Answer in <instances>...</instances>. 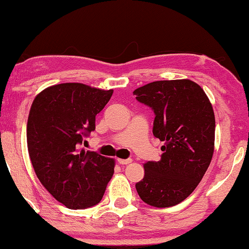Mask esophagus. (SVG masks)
Returning a JSON list of instances; mask_svg holds the SVG:
<instances>
[{
	"mask_svg": "<svg viewBox=\"0 0 249 249\" xmlns=\"http://www.w3.org/2000/svg\"><path fill=\"white\" fill-rule=\"evenodd\" d=\"M131 160L130 158H128V160H118V163L120 165H127V164H130L131 163Z\"/></svg>",
	"mask_w": 249,
	"mask_h": 249,
	"instance_id": "34e87169",
	"label": "esophagus"
}]
</instances>
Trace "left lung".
<instances>
[{
	"label": "left lung",
	"mask_w": 249,
	"mask_h": 249,
	"mask_svg": "<svg viewBox=\"0 0 249 249\" xmlns=\"http://www.w3.org/2000/svg\"><path fill=\"white\" fill-rule=\"evenodd\" d=\"M133 94L154 111L153 133L164 142L160 160L143 164L145 176L136 190L147 204L173 207L193 192L211 163L213 109L201 86L190 80L153 82Z\"/></svg>",
	"instance_id": "1"
}]
</instances>
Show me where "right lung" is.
Returning <instances> with one entry per match:
<instances>
[{
  "label": "right lung",
  "mask_w": 249,
  "mask_h": 249,
  "mask_svg": "<svg viewBox=\"0 0 249 249\" xmlns=\"http://www.w3.org/2000/svg\"><path fill=\"white\" fill-rule=\"evenodd\" d=\"M112 93L63 83L47 88L32 102L27 124L32 166L46 190L68 209L98 204L113 175V160L80 150Z\"/></svg>",
  "instance_id": "obj_1"
}]
</instances>
